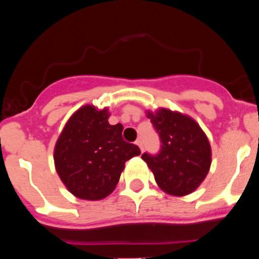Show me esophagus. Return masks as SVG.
<instances>
[{"label":"esophagus","instance_id":"obj_1","mask_svg":"<svg viewBox=\"0 0 259 259\" xmlns=\"http://www.w3.org/2000/svg\"><path fill=\"white\" fill-rule=\"evenodd\" d=\"M135 144H137L138 146H139V148H140V150L143 151V142H142V140H140V139H138L137 142H135Z\"/></svg>","mask_w":259,"mask_h":259}]
</instances>
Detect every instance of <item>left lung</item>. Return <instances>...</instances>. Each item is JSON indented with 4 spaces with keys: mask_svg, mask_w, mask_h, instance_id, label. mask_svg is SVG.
<instances>
[{
    "mask_svg": "<svg viewBox=\"0 0 259 259\" xmlns=\"http://www.w3.org/2000/svg\"><path fill=\"white\" fill-rule=\"evenodd\" d=\"M148 117L161 145L156 154L144 153L142 158L155 182L171 195L194 192L210 166V145L203 130L190 117L166 109Z\"/></svg>",
    "mask_w": 259,
    "mask_h": 259,
    "instance_id": "obj_1",
    "label": "left lung"
}]
</instances>
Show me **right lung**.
Wrapping results in <instances>:
<instances>
[{"mask_svg": "<svg viewBox=\"0 0 259 259\" xmlns=\"http://www.w3.org/2000/svg\"><path fill=\"white\" fill-rule=\"evenodd\" d=\"M108 110L79 109L67 121L55 146V166L67 189L81 199L99 200L116 187L125 161L140 154L122 139V125H110Z\"/></svg>", "mask_w": 259, "mask_h": 259, "instance_id": "add662e5", "label": "right lung"}]
</instances>
